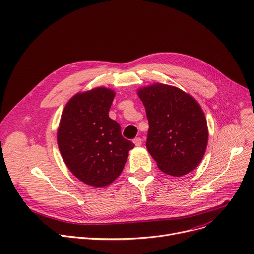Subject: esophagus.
<instances>
[{"instance_id": "esophagus-1", "label": "esophagus", "mask_w": 254, "mask_h": 254, "mask_svg": "<svg viewBox=\"0 0 254 254\" xmlns=\"http://www.w3.org/2000/svg\"><path fill=\"white\" fill-rule=\"evenodd\" d=\"M133 142H134V144H135L136 146H140L141 143H142V140H141L140 137H136V138L133 139Z\"/></svg>"}]
</instances>
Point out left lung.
I'll return each mask as SVG.
<instances>
[{
	"label": "left lung",
	"mask_w": 254,
	"mask_h": 254,
	"mask_svg": "<svg viewBox=\"0 0 254 254\" xmlns=\"http://www.w3.org/2000/svg\"><path fill=\"white\" fill-rule=\"evenodd\" d=\"M137 94L148 120L146 148L161 171L183 176L202 161L208 142V127L200 104L176 87L153 84Z\"/></svg>",
	"instance_id": "left-lung-1"
}]
</instances>
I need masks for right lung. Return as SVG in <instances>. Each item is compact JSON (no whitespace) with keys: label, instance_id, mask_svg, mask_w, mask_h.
Segmentation results:
<instances>
[{"label":"right lung","instance_id":"1","mask_svg":"<svg viewBox=\"0 0 254 254\" xmlns=\"http://www.w3.org/2000/svg\"><path fill=\"white\" fill-rule=\"evenodd\" d=\"M115 92L97 87L72 96L63 112L57 143L69 171L95 188L112 184L121 174L134 143L109 117Z\"/></svg>","mask_w":254,"mask_h":254}]
</instances>
